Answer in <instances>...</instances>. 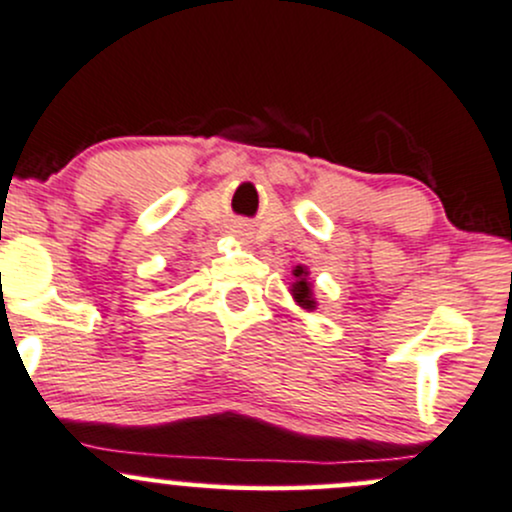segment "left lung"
<instances>
[{
  "instance_id": "obj_1",
  "label": "left lung",
  "mask_w": 512,
  "mask_h": 512,
  "mask_svg": "<svg viewBox=\"0 0 512 512\" xmlns=\"http://www.w3.org/2000/svg\"><path fill=\"white\" fill-rule=\"evenodd\" d=\"M292 274H294V282H292V287H289V294H292V299L297 301L299 309L314 311L319 304H316L314 284H311V279H309V270L297 265L292 270Z\"/></svg>"
}]
</instances>
